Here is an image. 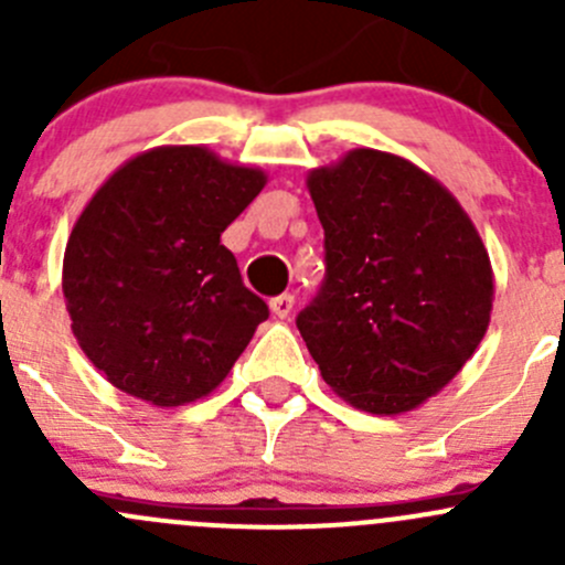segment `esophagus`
<instances>
[{"label": "esophagus", "instance_id": "1", "mask_svg": "<svg viewBox=\"0 0 565 565\" xmlns=\"http://www.w3.org/2000/svg\"><path fill=\"white\" fill-rule=\"evenodd\" d=\"M292 306H295V295H289V292L276 295V298L270 300V311L278 319H287L289 315H292Z\"/></svg>", "mask_w": 565, "mask_h": 565}]
</instances>
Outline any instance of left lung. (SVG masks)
<instances>
[{
    "mask_svg": "<svg viewBox=\"0 0 565 565\" xmlns=\"http://www.w3.org/2000/svg\"><path fill=\"white\" fill-rule=\"evenodd\" d=\"M324 281L298 315L322 380L352 407L398 415L437 396L489 328L492 262L451 191L391 152H347L306 177Z\"/></svg>",
    "mask_w": 565,
    "mask_h": 565,
    "instance_id": "1",
    "label": "left lung"
}]
</instances>
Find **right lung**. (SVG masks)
<instances>
[{
  "instance_id": "add662e5",
  "label": "right lung",
  "mask_w": 565,
  "mask_h": 565,
  "mask_svg": "<svg viewBox=\"0 0 565 565\" xmlns=\"http://www.w3.org/2000/svg\"><path fill=\"white\" fill-rule=\"evenodd\" d=\"M265 182L207 147L167 145L95 191L67 237L62 292L78 347L114 388L180 407L224 383L270 311L221 232Z\"/></svg>"
}]
</instances>
